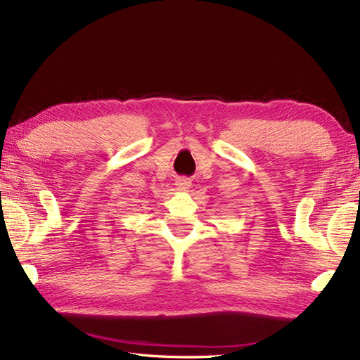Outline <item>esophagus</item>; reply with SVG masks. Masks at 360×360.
<instances>
[{"label": "esophagus", "instance_id": "esophagus-1", "mask_svg": "<svg viewBox=\"0 0 360 360\" xmlns=\"http://www.w3.org/2000/svg\"><path fill=\"white\" fill-rule=\"evenodd\" d=\"M176 186H178L179 190H187L190 187V181L186 179V178H182V179H179L178 182H176Z\"/></svg>", "mask_w": 360, "mask_h": 360}]
</instances>
